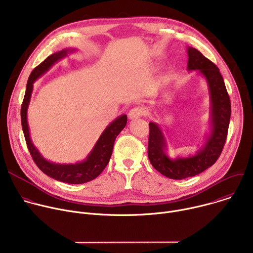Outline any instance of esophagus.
<instances>
[{
    "mask_svg": "<svg viewBox=\"0 0 253 253\" xmlns=\"http://www.w3.org/2000/svg\"><path fill=\"white\" fill-rule=\"evenodd\" d=\"M144 114H145V110H144L142 107H134L129 111L128 117L130 120H135L137 118L142 117Z\"/></svg>",
    "mask_w": 253,
    "mask_h": 253,
    "instance_id": "obj_1",
    "label": "esophagus"
}]
</instances>
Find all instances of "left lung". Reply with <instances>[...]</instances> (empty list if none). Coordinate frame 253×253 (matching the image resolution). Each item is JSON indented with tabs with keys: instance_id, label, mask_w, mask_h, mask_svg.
I'll return each mask as SVG.
<instances>
[{
	"instance_id": "1",
	"label": "left lung",
	"mask_w": 253,
	"mask_h": 253,
	"mask_svg": "<svg viewBox=\"0 0 253 253\" xmlns=\"http://www.w3.org/2000/svg\"><path fill=\"white\" fill-rule=\"evenodd\" d=\"M188 71H198L206 80L210 98V128L205 143L188 157L170 158L165 136L157 123H149L148 157L152 166L170 179L195 176L212 166L220 156L227 137L231 115L230 99L219 69L198 50L187 47Z\"/></svg>"
}]
</instances>
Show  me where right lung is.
I'll use <instances>...</instances> for the list:
<instances>
[{
  "label": "right lung",
  "instance_id": "1",
  "mask_svg": "<svg viewBox=\"0 0 253 253\" xmlns=\"http://www.w3.org/2000/svg\"><path fill=\"white\" fill-rule=\"evenodd\" d=\"M73 51H75V49H65L54 53L32 71L27 82L26 93L21 107V122L28 149L34 162L40 168V170L43 171L46 175L59 180L61 182L70 184H82L89 182L98 177L105 169L107 164L109 163L115 139L126 126L127 115L119 116L108 125L99 137L95 146L86 157V159L75 164H59L45 159L39 150L34 146L30 137V130L27 120V111L35 81L44 75L55 63L66 57L68 53Z\"/></svg>",
  "mask_w": 253,
  "mask_h": 253
}]
</instances>
